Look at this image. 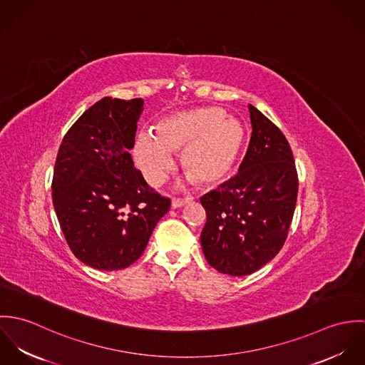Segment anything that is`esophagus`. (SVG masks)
<instances>
[{
    "label": "esophagus",
    "mask_w": 365,
    "mask_h": 365,
    "mask_svg": "<svg viewBox=\"0 0 365 365\" xmlns=\"http://www.w3.org/2000/svg\"><path fill=\"white\" fill-rule=\"evenodd\" d=\"M187 202H188V200H180V198H173V201H171V208H181V207H184V205H185Z\"/></svg>",
    "instance_id": "34e87169"
}]
</instances>
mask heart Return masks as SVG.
Here are the masks:
<instances>
[{
  "instance_id": "obj_1",
  "label": "heart",
  "mask_w": 365,
  "mask_h": 365,
  "mask_svg": "<svg viewBox=\"0 0 365 365\" xmlns=\"http://www.w3.org/2000/svg\"><path fill=\"white\" fill-rule=\"evenodd\" d=\"M245 138L240 120L226 118L222 108L204 106L163 116L153 135H138L133 152L146 181L158 185L173 167L171 153L182 150L184 171L207 187L220 182L232 171Z\"/></svg>"
}]
</instances>
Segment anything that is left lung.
Here are the masks:
<instances>
[{
	"label": "left lung",
	"mask_w": 365,
	"mask_h": 365,
	"mask_svg": "<svg viewBox=\"0 0 365 365\" xmlns=\"http://www.w3.org/2000/svg\"><path fill=\"white\" fill-rule=\"evenodd\" d=\"M252 139L237 175L201 197L205 259L216 271L249 275L285 243L298 195V174L282 132L249 105Z\"/></svg>",
	"instance_id": "1"
}]
</instances>
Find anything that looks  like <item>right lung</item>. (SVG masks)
<instances>
[{
  "instance_id": "right-lung-1",
  "label": "right lung",
  "mask_w": 365,
  "mask_h": 365,
  "mask_svg": "<svg viewBox=\"0 0 365 365\" xmlns=\"http://www.w3.org/2000/svg\"><path fill=\"white\" fill-rule=\"evenodd\" d=\"M143 100L105 97L68 129L53 173L54 210L74 256L91 268L129 267L145 252L170 200L135 168Z\"/></svg>"
}]
</instances>
